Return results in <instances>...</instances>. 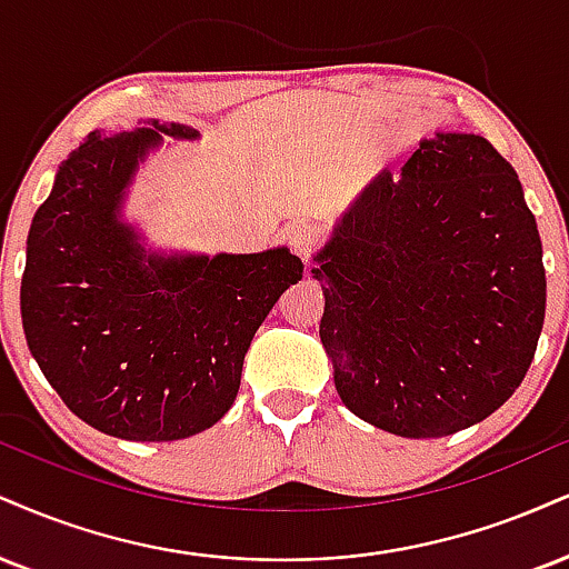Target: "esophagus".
Instances as JSON below:
<instances>
[{
    "mask_svg": "<svg viewBox=\"0 0 569 569\" xmlns=\"http://www.w3.org/2000/svg\"><path fill=\"white\" fill-rule=\"evenodd\" d=\"M283 238H286V243H289V249L293 251V254L307 257L315 249V246H318L320 230L310 222H293V224H289V228H286Z\"/></svg>",
    "mask_w": 569,
    "mask_h": 569,
    "instance_id": "esophagus-1",
    "label": "esophagus"
}]
</instances>
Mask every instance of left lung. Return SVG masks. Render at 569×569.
Wrapping results in <instances>:
<instances>
[{"label":"left lung","instance_id":"1","mask_svg":"<svg viewBox=\"0 0 569 569\" xmlns=\"http://www.w3.org/2000/svg\"><path fill=\"white\" fill-rule=\"evenodd\" d=\"M320 341L362 421L400 437L480 423L522 385L546 315L538 224L511 163L480 134L421 140L315 254Z\"/></svg>","mask_w":569,"mask_h":569}]
</instances>
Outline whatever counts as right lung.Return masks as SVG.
<instances>
[{"label": "right lung", "instance_id": "add662e5", "mask_svg": "<svg viewBox=\"0 0 569 569\" xmlns=\"http://www.w3.org/2000/svg\"><path fill=\"white\" fill-rule=\"evenodd\" d=\"M163 137L198 132L156 119L134 132H89L33 214L20 280L26 341L54 392L89 427L134 442L214 427L236 400L257 328L305 272L283 246L146 251L121 203Z\"/></svg>", "mask_w": 569, "mask_h": 569}]
</instances>
